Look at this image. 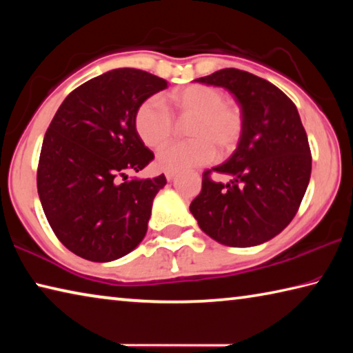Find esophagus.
<instances>
[{"label":"esophagus","instance_id":"1","mask_svg":"<svg viewBox=\"0 0 353 353\" xmlns=\"http://www.w3.org/2000/svg\"><path fill=\"white\" fill-rule=\"evenodd\" d=\"M165 177H166V181H172V179L177 177V172L176 171H166Z\"/></svg>","mask_w":353,"mask_h":353}]
</instances>
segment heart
<instances>
[{"mask_svg": "<svg viewBox=\"0 0 353 353\" xmlns=\"http://www.w3.org/2000/svg\"><path fill=\"white\" fill-rule=\"evenodd\" d=\"M224 93L202 83L183 87L168 94L171 112L179 119L191 121L187 135L191 140L172 143L157 154V165L165 171H183L210 163L216 152L230 154L243 134L240 107L224 101ZM137 134L146 146H165L174 134V121L159 97L143 101L135 112Z\"/></svg>", "mask_w": 353, "mask_h": 353, "instance_id": "heart-1", "label": "heart"}]
</instances>
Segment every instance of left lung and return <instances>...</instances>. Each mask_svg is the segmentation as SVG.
Wrapping results in <instances>:
<instances>
[{"mask_svg": "<svg viewBox=\"0 0 353 353\" xmlns=\"http://www.w3.org/2000/svg\"><path fill=\"white\" fill-rule=\"evenodd\" d=\"M234 94L243 134L229 160L202 176L190 212L202 232L224 246L250 248L270 241L291 223L312 176V154L292 101L276 85L248 71L224 68L196 79ZM212 170L230 183L212 181Z\"/></svg>", "mask_w": 353, "mask_h": 353, "instance_id": "left-lung-1", "label": "left lung"}]
</instances>
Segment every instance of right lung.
Masks as SVG:
<instances>
[{"label": "right lung", "mask_w": 353, "mask_h": 353, "mask_svg": "<svg viewBox=\"0 0 353 353\" xmlns=\"http://www.w3.org/2000/svg\"><path fill=\"white\" fill-rule=\"evenodd\" d=\"M166 85L143 70H110L71 92L46 130L39 198L56 236L82 259L118 260L146 235L166 179L128 181L126 172L154 160L137 134L135 112Z\"/></svg>", "instance_id": "add662e5"}]
</instances>
